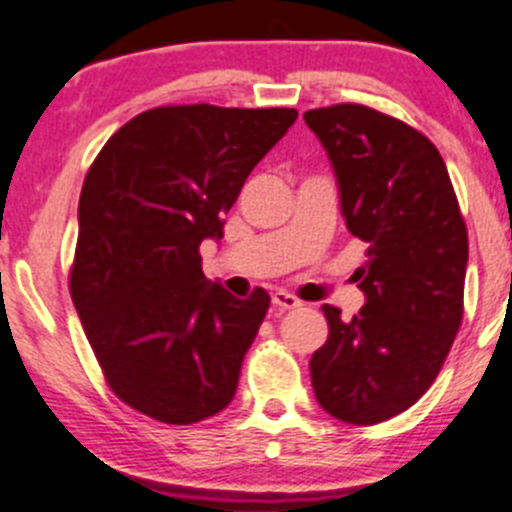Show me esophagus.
Here are the masks:
<instances>
[{
  "label": "esophagus",
  "mask_w": 512,
  "mask_h": 512,
  "mask_svg": "<svg viewBox=\"0 0 512 512\" xmlns=\"http://www.w3.org/2000/svg\"><path fill=\"white\" fill-rule=\"evenodd\" d=\"M272 304H275L277 309H297L299 299L292 297V294H287V292H275L272 294Z\"/></svg>",
  "instance_id": "obj_1"
}]
</instances>
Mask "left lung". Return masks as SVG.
<instances>
[{
    "mask_svg": "<svg viewBox=\"0 0 512 512\" xmlns=\"http://www.w3.org/2000/svg\"><path fill=\"white\" fill-rule=\"evenodd\" d=\"M327 151L349 232L369 245L356 270L366 304L344 322L324 304L329 339L312 354L327 414L371 426L428 391L463 319L468 232L446 163L404 121L339 103L304 113Z\"/></svg>",
    "mask_w": 512,
    "mask_h": 512,
    "instance_id": "8db88e82",
    "label": "left lung"
}]
</instances>
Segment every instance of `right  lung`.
<instances>
[{"label": "right lung", "instance_id": "add662e5", "mask_svg": "<svg viewBox=\"0 0 512 512\" xmlns=\"http://www.w3.org/2000/svg\"><path fill=\"white\" fill-rule=\"evenodd\" d=\"M297 121L294 108L163 106L101 148L79 200L69 287L113 394L175 426L232 401L270 297H232L203 275L200 242L247 175Z\"/></svg>", "mask_w": 512, "mask_h": 512}]
</instances>
